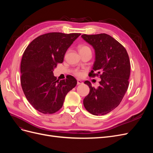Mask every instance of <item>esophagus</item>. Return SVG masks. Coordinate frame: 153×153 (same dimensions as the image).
Segmentation results:
<instances>
[{"instance_id":"obj_1","label":"esophagus","mask_w":153,"mask_h":153,"mask_svg":"<svg viewBox=\"0 0 153 153\" xmlns=\"http://www.w3.org/2000/svg\"><path fill=\"white\" fill-rule=\"evenodd\" d=\"M83 84V82L81 80H77V84L78 85H80Z\"/></svg>"}]
</instances>
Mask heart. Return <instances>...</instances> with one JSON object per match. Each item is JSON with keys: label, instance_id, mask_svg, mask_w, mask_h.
<instances>
[{"label": "heart", "instance_id": "obj_1", "mask_svg": "<svg viewBox=\"0 0 153 153\" xmlns=\"http://www.w3.org/2000/svg\"><path fill=\"white\" fill-rule=\"evenodd\" d=\"M78 49H79V52H80V51L85 50H87V49H90V48L88 47L87 46L80 45V46H79V47H78ZM75 74H76L77 76H81V75H82L81 72H80V71H76Z\"/></svg>", "mask_w": 153, "mask_h": 153}]
</instances>
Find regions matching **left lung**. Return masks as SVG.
Segmentation results:
<instances>
[{
  "label": "left lung",
  "mask_w": 153,
  "mask_h": 153,
  "mask_svg": "<svg viewBox=\"0 0 153 153\" xmlns=\"http://www.w3.org/2000/svg\"><path fill=\"white\" fill-rule=\"evenodd\" d=\"M82 38L95 51L90 76L100 75L101 79L98 88L92 87L89 81L84 82L90 91L84 100V105L91 114L103 115L116 108L127 91L130 61L126 50L108 34H83Z\"/></svg>",
  "instance_id": "8db88e82"
}]
</instances>
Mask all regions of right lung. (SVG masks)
<instances>
[{
	"label": "right lung",
	"instance_id": "right-lung-1",
	"mask_svg": "<svg viewBox=\"0 0 153 153\" xmlns=\"http://www.w3.org/2000/svg\"><path fill=\"white\" fill-rule=\"evenodd\" d=\"M80 33L50 32L38 36L28 45L20 65L21 85L27 100L39 112L50 114L61 108L68 92L77 81L69 75L59 81L53 71Z\"/></svg>",
	"mask_w": 153,
	"mask_h": 153
}]
</instances>
